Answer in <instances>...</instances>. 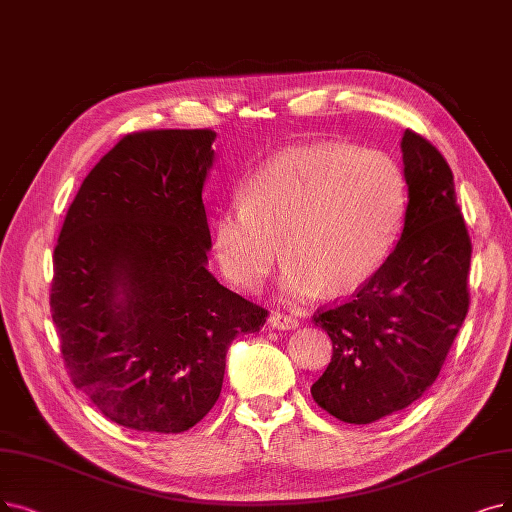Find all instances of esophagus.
<instances>
[{
  "label": "esophagus",
  "instance_id": "esophagus-1",
  "mask_svg": "<svg viewBox=\"0 0 512 512\" xmlns=\"http://www.w3.org/2000/svg\"><path fill=\"white\" fill-rule=\"evenodd\" d=\"M269 325L273 327V330H296L298 319L290 317V315H283V313H271Z\"/></svg>",
  "mask_w": 512,
  "mask_h": 512
}]
</instances>
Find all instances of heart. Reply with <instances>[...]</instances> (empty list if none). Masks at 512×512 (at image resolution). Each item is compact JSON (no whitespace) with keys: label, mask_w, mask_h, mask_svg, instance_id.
<instances>
[{"label":"heart","mask_w":512,"mask_h":512,"mask_svg":"<svg viewBox=\"0 0 512 512\" xmlns=\"http://www.w3.org/2000/svg\"><path fill=\"white\" fill-rule=\"evenodd\" d=\"M407 206L399 161L376 149L317 142L262 163L241 199L212 220L218 267L241 290H258L281 254L283 300L327 290L351 292L370 281L399 237Z\"/></svg>","instance_id":"heart-1"}]
</instances>
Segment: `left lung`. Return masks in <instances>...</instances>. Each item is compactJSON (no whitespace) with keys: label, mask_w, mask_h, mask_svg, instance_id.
<instances>
[{"label":"left lung","mask_w":512,"mask_h":512,"mask_svg":"<svg viewBox=\"0 0 512 512\" xmlns=\"http://www.w3.org/2000/svg\"><path fill=\"white\" fill-rule=\"evenodd\" d=\"M401 153L407 206L395 250L349 302L313 317L334 353L311 395L349 424L376 422L420 399L468 311L470 239L454 174L412 130L403 132Z\"/></svg>","instance_id":"left-lung-1"}]
</instances>
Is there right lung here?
Segmentation results:
<instances>
[{
    "instance_id": "obj_1",
    "label": "right lung",
    "mask_w": 512,
    "mask_h": 512,
    "mask_svg": "<svg viewBox=\"0 0 512 512\" xmlns=\"http://www.w3.org/2000/svg\"><path fill=\"white\" fill-rule=\"evenodd\" d=\"M214 138H121L81 182L54 248L50 306L71 380L132 431H189L220 397L231 342L267 319L208 271Z\"/></svg>"
}]
</instances>
